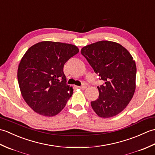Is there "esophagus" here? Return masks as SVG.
<instances>
[{
    "label": "esophagus",
    "instance_id": "34e87169",
    "mask_svg": "<svg viewBox=\"0 0 155 155\" xmlns=\"http://www.w3.org/2000/svg\"><path fill=\"white\" fill-rule=\"evenodd\" d=\"M78 88H81V89H82V90H85V89H86V88H87V87L86 86V85H83V86L78 87Z\"/></svg>",
    "mask_w": 155,
    "mask_h": 155
}]
</instances>
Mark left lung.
Here are the masks:
<instances>
[{"label":"left lung","mask_w":155,"mask_h":155,"mask_svg":"<svg viewBox=\"0 0 155 155\" xmlns=\"http://www.w3.org/2000/svg\"><path fill=\"white\" fill-rule=\"evenodd\" d=\"M81 52L104 81L97 87L99 96L91 102L92 108L100 117L116 116L127 107L135 91V61L126 48L112 41L94 42Z\"/></svg>","instance_id":"8db88e82"}]
</instances>
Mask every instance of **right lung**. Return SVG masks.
Masks as SVG:
<instances>
[{
  "mask_svg": "<svg viewBox=\"0 0 155 155\" xmlns=\"http://www.w3.org/2000/svg\"><path fill=\"white\" fill-rule=\"evenodd\" d=\"M78 52L73 45L42 41L25 52L18 64V82L23 98L36 113L53 117L63 109L73 94L63 67Z\"/></svg>",
  "mask_w": 155,
  "mask_h": 155,
  "instance_id": "right-lung-1",
  "label": "right lung"
}]
</instances>
